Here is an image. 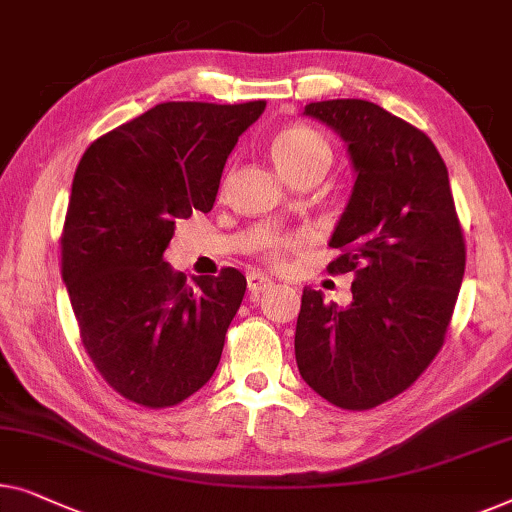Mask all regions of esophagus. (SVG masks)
<instances>
[{"mask_svg":"<svg viewBox=\"0 0 512 512\" xmlns=\"http://www.w3.org/2000/svg\"><path fill=\"white\" fill-rule=\"evenodd\" d=\"M247 286H249V293L258 295V293H263L265 288L272 286V279L265 277V274H261V272H249L247 274Z\"/></svg>","mask_w":512,"mask_h":512,"instance_id":"1","label":"esophagus"}]
</instances>
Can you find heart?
<instances>
[{"mask_svg":"<svg viewBox=\"0 0 512 512\" xmlns=\"http://www.w3.org/2000/svg\"><path fill=\"white\" fill-rule=\"evenodd\" d=\"M270 152L281 177H288L295 170L314 164V161H330V147L325 143V138L314 129L302 127V124L279 131L272 138ZM291 244V238H270L265 242V251H268L270 258H274L281 249L291 247Z\"/></svg>","mask_w":512,"mask_h":512,"instance_id":"b5f03b06","label":"heart"}]
</instances>
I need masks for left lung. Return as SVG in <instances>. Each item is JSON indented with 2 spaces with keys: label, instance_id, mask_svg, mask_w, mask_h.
Returning a JSON list of instances; mask_svg holds the SVG:
<instances>
[{
  "label": "left lung",
  "instance_id": "obj_1",
  "mask_svg": "<svg viewBox=\"0 0 512 512\" xmlns=\"http://www.w3.org/2000/svg\"><path fill=\"white\" fill-rule=\"evenodd\" d=\"M346 143L355 182L330 247L351 305L305 286L295 362L311 390L348 411L388 402L443 346L466 249L448 168L425 133L362 99L305 106Z\"/></svg>",
  "mask_w": 512,
  "mask_h": 512
}]
</instances>
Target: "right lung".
I'll return each instance as SVG.
<instances>
[{
	"label": "right lung",
	"instance_id": "add662e5",
	"mask_svg": "<svg viewBox=\"0 0 512 512\" xmlns=\"http://www.w3.org/2000/svg\"><path fill=\"white\" fill-rule=\"evenodd\" d=\"M263 110L159 103L96 138L73 175L62 279L94 367L140 406L184 402L219 365L247 279L224 268L187 284L164 251L175 219L212 210L228 154Z\"/></svg>",
	"mask_w": 512,
	"mask_h": 512
}]
</instances>
